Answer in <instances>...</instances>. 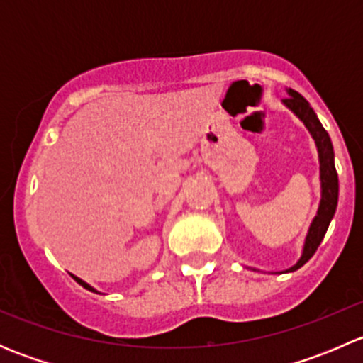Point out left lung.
<instances>
[{"label": "left lung", "mask_w": 363, "mask_h": 363, "mask_svg": "<svg viewBox=\"0 0 363 363\" xmlns=\"http://www.w3.org/2000/svg\"><path fill=\"white\" fill-rule=\"evenodd\" d=\"M283 104L290 108L291 112L306 124L309 133L313 135L314 142L318 147V156H320V179H321V202L318 207L316 218L313 219L309 226V233L306 237V244H303L302 256L294 267L286 270V272H294V270L300 269L303 263L309 262L313 255L316 252L318 246L323 240L325 233H327L328 225H330L332 218L337 208V199H339V179L337 172H335L334 163V147H332L330 137H328L327 130L321 126L320 119H318L316 112L311 108L309 101L298 94L294 89H288V98H284Z\"/></svg>", "instance_id": "1"}]
</instances>
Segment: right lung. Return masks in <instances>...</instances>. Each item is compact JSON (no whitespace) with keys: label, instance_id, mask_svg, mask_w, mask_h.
I'll use <instances>...</instances> for the list:
<instances>
[{"label":"right lung","instance_id":"obj_1","mask_svg":"<svg viewBox=\"0 0 363 363\" xmlns=\"http://www.w3.org/2000/svg\"><path fill=\"white\" fill-rule=\"evenodd\" d=\"M73 277H75V276H73ZM75 281H77V283L80 284V286L86 288V290H89V291H96V290H94L93 286H89V284H87V283H84V281H82V279H79V277H75Z\"/></svg>","mask_w":363,"mask_h":363}]
</instances>
